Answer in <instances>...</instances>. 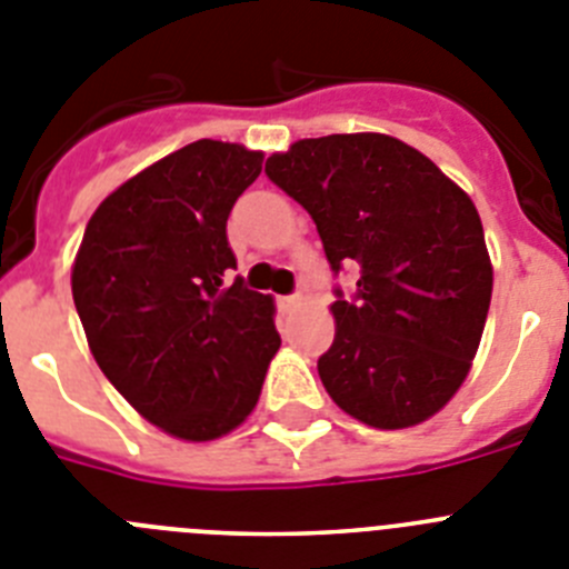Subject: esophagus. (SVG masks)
Listing matches in <instances>:
<instances>
[{"instance_id": "esophagus-1", "label": "esophagus", "mask_w": 569, "mask_h": 569, "mask_svg": "<svg viewBox=\"0 0 569 569\" xmlns=\"http://www.w3.org/2000/svg\"><path fill=\"white\" fill-rule=\"evenodd\" d=\"M299 301H301L299 293H290V296H281L279 305H281V310H290V308H296Z\"/></svg>"}]
</instances>
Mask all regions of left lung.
Returning a JSON list of instances; mask_svg holds the SVG:
<instances>
[{
    "instance_id": "obj_1",
    "label": "left lung",
    "mask_w": 569,
    "mask_h": 569,
    "mask_svg": "<svg viewBox=\"0 0 569 569\" xmlns=\"http://www.w3.org/2000/svg\"><path fill=\"white\" fill-rule=\"evenodd\" d=\"M264 173L308 210L330 270L356 261L330 305L336 339L319 359L330 399L379 430L439 413L470 373L492 293L470 196L425 153L385 133L301 139Z\"/></svg>"
}]
</instances>
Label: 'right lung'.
Here are the masks:
<instances>
[{"instance_id": "obj_1", "label": "right lung", "mask_w": 569, "mask_h": 569, "mask_svg": "<svg viewBox=\"0 0 569 569\" xmlns=\"http://www.w3.org/2000/svg\"><path fill=\"white\" fill-rule=\"evenodd\" d=\"M259 150L199 139L90 216L73 305L110 385L164 433L210 441L248 419L281 339L273 299L230 281L228 216Z\"/></svg>"}]
</instances>
